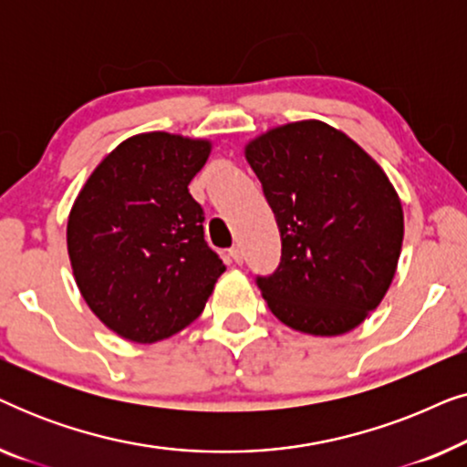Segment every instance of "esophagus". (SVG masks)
Segmentation results:
<instances>
[{"label":"esophagus","mask_w":467,"mask_h":467,"mask_svg":"<svg viewBox=\"0 0 467 467\" xmlns=\"http://www.w3.org/2000/svg\"><path fill=\"white\" fill-rule=\"evenodd\" d=\"M229 257H232L235 264H242V251H240V246H234V248H229Z\"/></svg>","instance_id":"34e87169"}]
</instances>
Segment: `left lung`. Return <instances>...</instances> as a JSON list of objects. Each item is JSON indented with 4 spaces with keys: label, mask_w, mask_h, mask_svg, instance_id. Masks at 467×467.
<instances>
[{
    "label": "left lung",
    "mask_w": 467,
    "mask_h": 467,
    "mask_svg": "<svg viewBox=\"0 0 467 467\" xmlns=\"http://www.w3.org/2000/svg\"><path fill=\"white\" fill-rule=\"evenodd\" d=\"M244 157L276 214L283 259L257 278L272 315L310 336H342L379 308L404 242V210L379 161L323 120L272 127Z\"/></svg>",
    "instance_id": "left-lung-1"
}]
</instances>
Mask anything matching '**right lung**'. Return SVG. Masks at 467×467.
I'll return each instance as SVG.
<instances>
[{
    "label": "right lung",
    "instance_id": "right-lung-1",
    "mask_svg": "<svg viewBox=\"0 0 467 467\" xmlns=\"http://www.w3.org/2000/svg\"><path fill=\"white\" fill-rule=\"evenodd\" d=\"M213 140L146 131L101 159L67 216V254L88 308L130 342L152 344L206 308L225 264L203 240L189 182Z\"/></svg>",
    "mask_w": 467,
    "mask_h": 467
}]
</instances>
